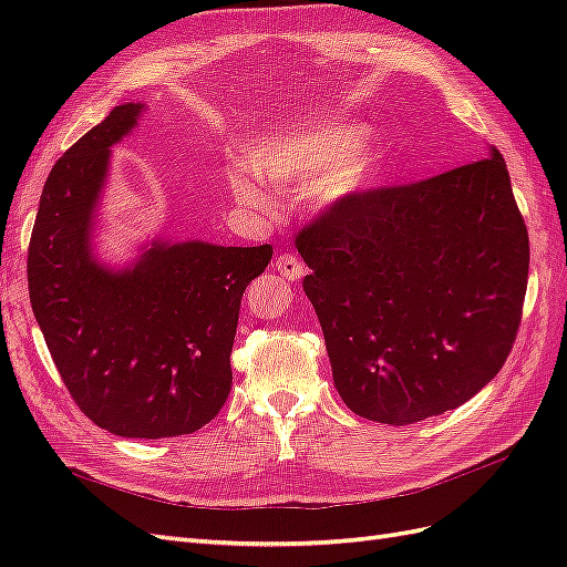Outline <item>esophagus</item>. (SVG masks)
Returning <instances> with one entry per match:
<instances>
[{
	"label": "esophagus",
	"mask_w": 567,
	"mask_h": 567,
	"mask_svg": "<svg viewBox=\"0 0 567 567\" xmlns=\"http://www.w3.org/2000/svg\"><path fill=\"white\" fill-rule=\"evenodd\" d=\"M277 269H279L281 277L288 279V281H298V279H302V274H305V265H302L300 257L290 255V252H281L277 257Z\"/></svg>",
	"instance_id": "1"
}]
</instances>
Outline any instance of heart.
Here are the masks:
<instances>
[{
  "label": "heart",
  "instance_id": "heart-1",
  "mask_svg": "<svg viewBox=\"0 0 567 567\" xmlns=\"http://www.w3.org/2000/svg\"><path fill=\"white\" fill-rule=\"evenodd\" d=\"M357 123H331L267 146L255 169L274 188H307L319 205H338L362 196L385 175V151L379 140H364ZM236 198L265 205L267 198L252 179H231Z\"/></svg>",
  "mask_w": 567,
  "mask_h": 567
}]
</instances>
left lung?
I'll return each instance as SVG.
<instances>
[{
	"mask_svg": "<svg viewBox=\"0 0 567 567\" xmlns=\"http://www.w3.org/2000/svg\"><path fill=\"white\" fill-rule=\"evenodd\" d=\"M296 246L333 383L357 416H440L504 367L523 319L529 238L496 148L326 205Z\"/></svg>",
	"mask_w": 567,
	"mask_h": 567,
	"instance_id": "left-lung-1",
	"label": "left lung"
}]
</instances>
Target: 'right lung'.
I'll list each match as a JSON object with an SVG mask.
<instances>
[{
	"mask_svg": "<svg viewBox=\"0 0 567 567\" xmlns=\"http://www.w3.org/2000/svg\"><path fill=\"white\" fill-rule=\"evenodd\" d=\"M144 104L115 106L51 167L28 248L30 305L51 359L87 419L120 437L196 433L225 406L246 286L271 246L163 244L127 269L92 252L111 146Z\"/></svg>",
	"mask_w": 567,
	"mask_h": 567,
	"instance_id": "add662e5",
	"label": "right lung"
}]
</instances>
